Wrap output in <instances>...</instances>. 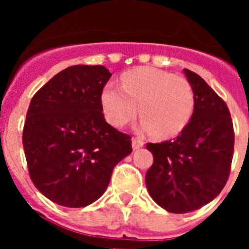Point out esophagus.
Wrapping results in <instances>:
<instances>
[{"instance_id":"1","label":"esophagus","mask_w":249,"mask_h":249,"mask_svg":"<svg viewBox=\"0 0 249 249\" xmlns=\"http://www.w3.org/2000/svg\"><path fill=\"white\" fill-rule=\"evenodd\" d=\"M144 142L141 138H137V137H133V140H132V146H133V149H138L141 148V147H143Z\"/></svg>"}]
</instances>
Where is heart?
<instances>
[{
	"mask_svg": "<svg viewBox=\"0 0 249 249\" xmlns=\"http://www.w3.org/2000/svg\"><path fill=\"white\" fill-rule=\"evenodd\" d=\"M121 87L108 83L101 92V106L109 123L126 127L138 114L141 132L171 138L183 131L192 118L195 91L186 77L153 67L124 72Z\"/></svg>",
	"mask_w": 249,
	"mask_h": 249,
	"instance_id": "obj_1",
	"label": "heart"
}]
</instances>
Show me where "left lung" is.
Segmentation results:
<instances>
[{
  "label": "left lung",
  "instance_id": "1",
  "mask_svg": "<svg viewBox=\"0 0 249 249\" xmlns=\"http://www.w3.org/2000/svg\"><path fill=\"white\" fill-rule=\"evenodd\" d=\"M195 91V109L173 140L147 143L153 164L146 186L153 201L168 212L199 210L217 197L230 177L234 129L227 105L206 81L184 68Z\"/></svg>",
  "mask_w": 249,
  "mask_h": 249
}]
</instances>
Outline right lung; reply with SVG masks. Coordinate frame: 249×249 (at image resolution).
Masks as SVG:
<instances>
[{"mask_svg":"<svg viewBox=\"0 0 249 249\" xmlns=\"http://www.w3.org/2000/svg\"><path fill=\"white\" fill-rule=\"evenodd\" d=\"M103 66L77 65L53 76L32 97L23 126L28 173L54 203L80 208L105 193L112 171L132 152L131 136L105 120Z\"/></svg>","mask_w":249,"mask_h":249,"instance_id":"obj_1","label":"right lung"}]
</instances>
